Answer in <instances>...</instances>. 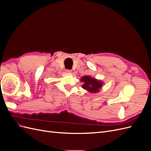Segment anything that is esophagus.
<instances>
[{"instance_id":"1","label":"esophagus","mask_w":151,"mask_h":151,"mask_svg":"<svg viewBox=\"0 0 151 151\" xmlns=\"http://www.w3.org/2000/svg\"><path fill=\"white\" fill-rule=\"evenodd\" d=\"M65 71L67 73H71V72H72V70H69V69H67Z\"/></svg>"}]
</instances>
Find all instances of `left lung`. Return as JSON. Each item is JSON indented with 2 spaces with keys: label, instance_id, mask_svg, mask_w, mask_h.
I'll list each match as a JSON object with an SVG mask.
<instances>
[{
  "label": "left lung",
  "instance_id": "obj_1",
  "mask_svg": "<svg viewBox=\"0 0 151 151\" xmlns=\"http://www.w3.org/2000/svg\"><path fill=\"white\" fill-rule=\"evenodd\" d=\"M81 81L84 83L83 88L88 91L90 93H94L99 92V89L103 86V83L101 81L92 78L89 76H85L82 77Z\"/></svg>",
  "mask_w": 151,
  "mask_h": 151
}]
</instances>
